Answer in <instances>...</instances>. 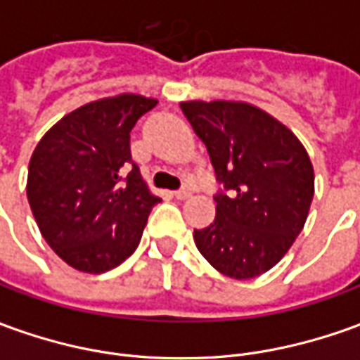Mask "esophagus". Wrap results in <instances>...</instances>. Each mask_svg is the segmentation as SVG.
I'll list each match as a JSON object with an SVG mask.
<instances>
[{"label":"esophagus","instance_id":"1","mask_svg":"<svg viewBox=\"0 0 360 360\" xmlns=\"http://www.w3.org/2000/svg\"><path fill=\"white\" fill-rule=\"evenodd\" d=\"M190 195H192V192H190V190H178V192H174L176 200H188Z\"/></svg>","mask_w":360,"mask_h":360}]
</instances>
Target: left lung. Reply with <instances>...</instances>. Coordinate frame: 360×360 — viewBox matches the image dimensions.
Wrapping results in <instances>:
<instances>
[{"mask_svg":"<svg viewBox=\"0 0 360 360\" xmlns=\"http://www.w3.org/2000/svg\"><path fill=\"white\" fill-rule=\"evenodd\" d=\"M217 182L215 219L194 229L198 251L235 280L264 274L290 251L314 200L308 150L284 123L247 101H182Z\"/></svg>","mask_w":360,"mask_h":360,"instance_id":"left-lung-1","label":"left lung"}]
</instances>
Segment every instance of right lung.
I'll return each instance as SVG.
<instances>
[{"label":"right lung","instance_id":"right-lung-1","mask_svg":"<svg viewBox=\"0 0 360 360\" xmlns=\"http://www.w3.org/2000/svg\"><path fill=\"white\" fill-rule=\"evenodd\" d=\"M158 100L119 94L56 121L34 147L27 200L39 231L68 266L101 274L129 259L160 198L133 165L129 133Z\"/></svg>","mask_w":360,"mask_h":360}]
</instances>
